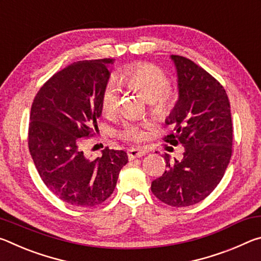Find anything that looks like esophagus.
<instances>
[{
    "instance_id": "1",
    "label": "esophagus",
    "mask_w": 261,
    "mask_h": 261,
    "mask_svg": "<svg viewBox=\"0 0 261 261\" xmlns=\"http://www.w3.org/2000/svg\"><path fill=\"white\" fill-rule=\"evenodd\" d=\"M146 154V151L145 149H141V148H130L129 151H127V158H129V160H134L136 158H141L143 155Z\"/></svg>"
}]
</instances>
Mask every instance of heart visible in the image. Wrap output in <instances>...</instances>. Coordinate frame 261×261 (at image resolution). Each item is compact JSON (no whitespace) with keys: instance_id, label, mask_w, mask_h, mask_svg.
I'll use <instances>...</instances> for the list:
<instances>
[{"instance_id":"obj_1","label":"heart","mask_w":261,"mask_h":261,"mask_svg":"<svg viewBox=\"0 0 261 261\" xmlns=\"http://www.w3.org/2000/svg\"><path fill=\"white\" fill-rule=\"evenodd\" d=\"M121 81L143 94L152 103L156 114L165 116L173 110L176 95L168 88L169 79L167 73L156 65L149 63L132 65L121 74ZM101 108L108 116L116 114L120 108V88L114 81H110L105 87L101 96ZM118 136L126 140L139 141L143 139L144 131L138 125L126 123L118 132Z\"/></svg>"}]
</instances>
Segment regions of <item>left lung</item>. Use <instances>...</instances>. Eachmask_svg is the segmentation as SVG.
<instances>
[{"label":"left lung","instance_id":"left-lung-1","mask_svg":"<svg viewBox=\"0 0 261 261\" xmlns=\"http://www.w3.org/2000/svg\"><path fill=\"white\" fill-rule=\"evenodd\" d=\"M177 70L178 100L166 123L165 141L180 144V160L165 154L167 170L151 190L159 200L185 207L204 200L222 179L232 152L230 103L223 86L191 60L171 55Z\"/></svg>","mask_w":261,"mask_h":261}]
</instances>
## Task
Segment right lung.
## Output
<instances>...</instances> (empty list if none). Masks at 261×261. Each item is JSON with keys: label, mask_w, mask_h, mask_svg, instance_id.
<instances>
[{"label": "right lung", "mask_w": 261, "mask_h": 261, "mask_svg": "<svg viewBox=\"0 0 261 261\" xmlns=\"http://www.w3.org/2000/svg\"><path fill=\"white\" fill-rule=\"evenodd\" d=\"M114 60L78 61L56 72L35 95L30 115L29 148L42 182L61 200L78 207L102 204L127 163L124 151L108 147L91 160L84 138L95 135L101 96Z\"/></svg>", "instance_id": "obj_1"}]
</instances>
